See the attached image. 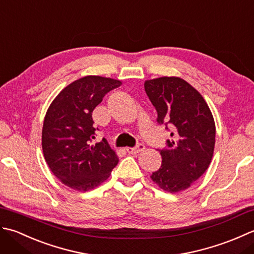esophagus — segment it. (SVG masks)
<instances>
[{"label": "esophagus", "mask_w": 254, "mask_h": 254, "mask_svg": "<svg viewBox=\"0 0 254 254\" xmlns=\"http://www.w3.org/2000/svg\"><path fill=\"white\" fill-rule=\"evenodd\" d=\"M143 149H144V146H143V144H142V143H138L137 146H134V147H132V148H127L126 150H127V152H128V153L136 154V153H139V152L143 151Z\"/></svg>", "instance_id": "esophagus-1"}]
</instances>
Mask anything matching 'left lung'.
<instances>
[{"mask_svg": "<svg viewBox=\"0 0 254 254\" xmlns=\"http://www.w3.org/2000/svg\"><path fill=\"white\" fill-rule=\"evenodd\" d=\"M144 91L156 107L158 124L165 125L173 137L167 140V148L158 149L162 164L150 178L167 192L184 190L209 167L215 148L214 117L199 92L181 77L148 80Z\"/></svg>", "mask_w": 254, "mask_h": 254, "instance_id": "8db88e82", "label": "left lung"}]
</instances>
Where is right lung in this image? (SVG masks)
<instances>
[{
    "mask_svg": "<svg viewBox=\"0 0 254 254\" xmlns=\"http://www.w3.org/2000/svg\"><path fill=\"white\" fill-rule=\"evenodd\" d=\"M118 80L87 75L62 90L46 113L41 146L48 167L69 188L85 192L104 182L118 163L103 139L95 146L92 113L108 92L121 86Z\"/></svg>",
    "mask_w": 254,
    "mask_h": 254,
    "instance_id": "1",
    "label": "right lung"
}]
</instances>
